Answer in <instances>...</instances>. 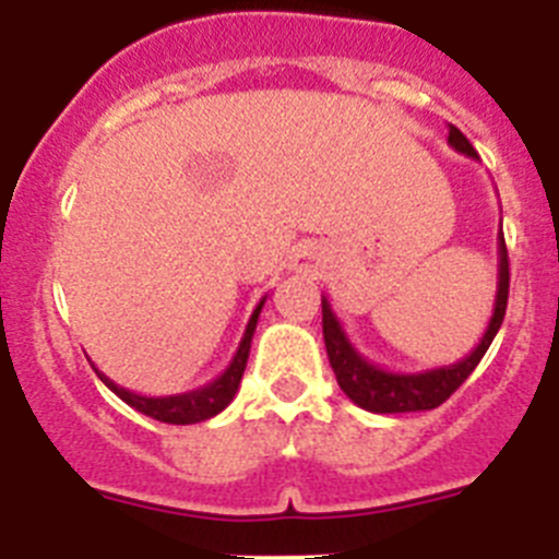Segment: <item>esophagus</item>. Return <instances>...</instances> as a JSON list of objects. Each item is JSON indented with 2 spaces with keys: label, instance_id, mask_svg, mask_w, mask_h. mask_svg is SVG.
<instances>
[{
  "label": "esophagus",
  "instance_id": "1",
  "mask_svg": "<svg viewBox=\"0 0 559 559\" xmlns=\"http://www.w3.org/2000/svg\"><path fill=\"white\" fill-rule=\"evenodd\" d=\"M316 257L310 251H302V254H296V269L299 271H313L316 269Z\"/></svg>",
  "mask_w": 559,
  "mask_h": 559
}]
</instances>
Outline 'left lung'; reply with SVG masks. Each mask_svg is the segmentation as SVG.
<instances>
[{"mask_svg":"<svg viewBox=\"0 0 559 559\" xmlns=\"http://www.w3.org/2000/svg\"><path fill=\"white\" fill-rule=\"evenodd\" d=\"M448 145L453 151L464 153L467 159H478L476 147L467 142L456 126H448ZM507 296H510V260H507V246L503 235L498 231V290L496 305H492L490 324L484 330L481 341L476 344L471 355L451 364V367L423 369V372H392L383 369L372 360H367L358 349L353 347L349 335L341 328L338 316L330 308L328 296H322V330H324V347H328L330 367H333L335 380H338L341 392L353 400L355 406L367 408L372 414H406V412H431L442 406L464 380L471 378L478 360L490 349L498 328L507 313Z\"/></svg>","mask_w":559,"mask_h":559,"instance_id":"obj_1","label":"left lung"}]
</instances>
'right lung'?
I'll return each mask as SVG.
<instances>
[{
  "label": "right lung",
  "instance_id": "add662e5",
  "mask_svg": "<svg viewBox=\"0 0 559 559\" xmlns=\"http://www.w3.org/2000/svg\"><path fill=\"white\" fill-rule=\"evenodd\" d=\"M263 305H265V296L260 299L254 313H251L243 338H240V344H237V353L231 355L229 367H226L218 378L212 380V383H206V386L192 389V392H185V394H167V397H147V394H136L117 386L111 378H106V374L95 367L97 378H100L103 383H106V386L122 400V403H128V406L136 408L140 414H145V417L159 419V423H170V426H192V423H204V419L224 412L231 400H235L237 389H240V378H243L246 372V360H249L251 335H254L257 330V319H260Z\"/></svg>",
  "mask_w": 559,
  "mask_h": 559
}]
</instances>
